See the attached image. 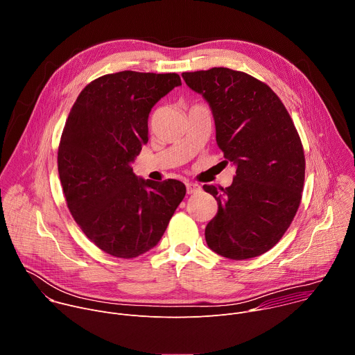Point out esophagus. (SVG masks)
Wrapping results in <instances>:
<instances>
[{
    "label": "esophagus",
    "mask_w": 355,
    "mask_h": 355,
    "mask_svg": "<svg viewBox=\"0 0 355 355\" xmlns=\"http://www.w3.org/2000/svg\"><path fill=\"white\" fill-rule=\"evenodd\" d=\"M200 191V187L195 182H187V192L188 193H196Z\"/></svg>",
    "instance_id": "obj_1"
}]
</instances>
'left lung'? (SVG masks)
Segmentation results:
<instances>
[{"instance_id":"8db88e82","label":"left lung","mask_w":355,"mask_h":355,"mask_svg":"<svg viewBox=\"0 0 355 355\" xmlns=\"http://www.w3.org/2000/svg\"><path fill=\"white\" fill-rule=\"evenodd\" d=\"M212 110L225 163L236 166L230 187L204 189L218 200L205 229L211 250L230 260L264 254L288 230L305 181V153L278 95L243 71L214 67L182 73Z\"/></svg>"}]
</instances>
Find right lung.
<instances>
[{
	"label": "right lung",
	"instance_id": "right-lung-1",
	"mask_svg": "<svg viewBox=\"0 0 355 355\" xmlns=\"http://www.w3.org/2000/svg\"><path fill=\"white\" fill-rule=\"evenodd\" d=\"M175 73L119 71L91 81L66 121L58 168L67 208L107 254L133 259L153 248L185 196L177 180L137 178L130 167L148 140V114Z\"/></svg>",
	"mask_w": 355,
	"mask_h": 355
}]
</instances>
